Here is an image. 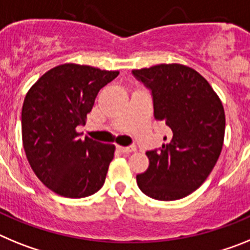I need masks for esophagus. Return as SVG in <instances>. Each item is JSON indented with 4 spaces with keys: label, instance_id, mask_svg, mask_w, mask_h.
I'll use <instances>...</instances> for the list:
<instances>
[{
    "label": "esophagus",
    "instance_id": "esophagus-1",
    "mask_svg": "<svg viewBox=\"0 0 250 250\" xmlns=\"http://www.w3.org/2000/svg\"><path fill=\"white\" fill-rule=\"evenodd\" d=\"M135 149L136 147L132 146V145H130V146H118V150H120L124 154H130V152L135 151Z\"/></svg>",
    "mask_w": 250,
    "mask_h": 250
}]
</instances>
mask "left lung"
Wrapping results in <instances>:
<instances>
[{"label": "left lung", "instance_id": "left-lung-1", "mask_svg": "<svg viewBox=\"0 0 250 250\" xmlns=\"http://www.w3.org/2000/svg\"><path fill=\"white\" fill-rule=\"evenodd\" d=\"M131 72L150 90L154 116L170 132L167 144L146 151L149 167L136 182L152 199H182L205 182L219 159L225 132L222 101L188 66L161 63Z\"/></svg>", "mask_w": 250, "mask_h": 250}]
</instances>
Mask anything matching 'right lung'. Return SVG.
I'll return each instance as SVG.
<instances>
[{
    "label": "right lung",
    "instance_id": "right-lung-1",
    "mask_svg": "<svg viewBox=\"0 0 250 250\" xmlns=\"http://www.w3.org/2000/svg\"><path fill=\"white\" fill-rule=\"evenodd\" d=\"M91 66L65 63L40 77L26 95L22 143L37 178L66 198H85L103 188L115 146L87 138L85 125L96 95L118 76Z\"/></svg>",
    "mask_w": 250,
    "mask_h": 250
}]
</instances>
